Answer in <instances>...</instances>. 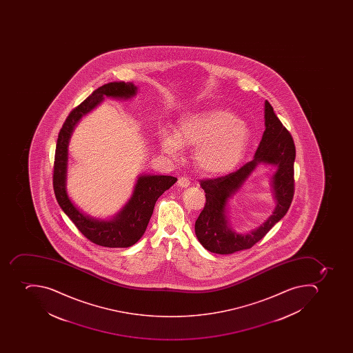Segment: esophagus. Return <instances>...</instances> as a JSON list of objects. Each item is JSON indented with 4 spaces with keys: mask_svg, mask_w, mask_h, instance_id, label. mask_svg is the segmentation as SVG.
Here are the masks:
<instances>
[{
    "mask_svg": "<svg viewBox=\"0 0 353 353\" xmlns=\"http://www.w3.org/2000/svg\"><path fill=\"white\" fill-rule=\"evenodd\" d=\"M189 178H186V176H180V178L178 179V186H180V188H188V186L190 185Z\"/></svg>",
    "mask_w": 353,
    "mask_h": 353,
    "instance_id": "1",
    "label": "esophagus"
}]
</instances>
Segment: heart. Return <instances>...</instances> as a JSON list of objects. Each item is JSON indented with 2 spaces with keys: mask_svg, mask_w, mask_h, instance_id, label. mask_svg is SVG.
I'll return each instance as SVG.
<instances>
[{
  "mask_svg": "<svg viewBox=\"0 0 353 353\" xmlns=\"http://www.w3.org/2000/svg\"><path fill=\"white\" fill-rule=\"evenodd\" d=\"M248 125L222 109H208L181 119L175 134L161 136L163 150L179 157L183 148H195L196 167L211 175L233 171L241 163L250 145Z\"/></svg>",
  "mask_w": 353,
  "mask_h": 353,
  "instance_id": "b5f03b06",
  "label": "heart"
}]
</instances>
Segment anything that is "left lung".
I'll return each instance as SVG.
<instances>
[{"label":"left lung","mask_w":353,"mask_h":353,"mask_svg":"<svg viewBox=\"0 0 353 353\" xmlns=\"http://www.w3.org/2000/svg\"><path fill=\"white\" fill-rule=\"evenodd\" d=\"M265 125L266 129L252 161L230 174L200 181L201 188L205 192V205L195 222V234L203 248L211 253L226 255L253 248L276 223L286 215L292 204L294 192L296 148L292 134L278 119L274 108L267 100L265 103ZM261 161L278 167L273 177L276 211L261 228L252 234L244 236L235 234L230 230L225 219L227 200L239 190L256 164Z\"/></svg>","instance_id":"left-lung-1"}]
</instances>
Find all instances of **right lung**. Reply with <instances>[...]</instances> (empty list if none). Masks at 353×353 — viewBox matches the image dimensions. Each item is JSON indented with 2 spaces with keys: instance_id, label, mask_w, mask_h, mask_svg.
<instances>
[{
  "instance_id": "right-lung-1",
  "label": "right lung",
  "mask_w": 353,
  "mask_h": 353,
  "mask_svg": "<svg viewBox=\"0 0 353 353\" xmlns=\"http://www.w3.org/2000/svg\"><path fill=\"white\" fill-rule=\"evenodd\" d=\"M134 83L125 81L108 83L96 89L81 105L70 111L59 134L54 159L53 188L56 200L67 216L72 219L83 236L103 248H129L136 244L147 230L153 208L164 191L175 183L171 175H142L137 181L134 194L120 213L111 221H99L83 215L70 200L65 188L67 147L70 134L78 120L94 108L103 96L130 98L136 94Z\"/></svg>"
}]
</instances>
